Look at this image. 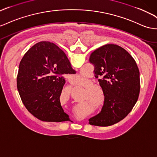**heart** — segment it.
<instances>
[{
	"instance_id": "b5f03b06",
	"label": "heart",
	"mask_w": 157,
	"mask_h": 157,
	"mask_svg": "<svg viewBox=\"0 0 157 157\" xmlns=\"http://www.w3.org/2000/svg\"><path fill=\"white\" fill-rule=\"evenodd\" d=\"M78 81H77V84H76V85H77V86H78ZM91 98L93 99V100H96V97H94V96H93V97H91Z\"/></svg>"
}]
</instances>
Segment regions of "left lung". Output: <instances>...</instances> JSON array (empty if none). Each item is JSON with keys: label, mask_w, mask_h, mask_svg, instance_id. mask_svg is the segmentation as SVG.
Listing matches in <instances>:
<instances>
[{"label": "left lung", "mask_w": 157, "mask_h": 157, "mask_svg": "<svg viewBox=\"0 0 157 157\" xmlns=\"http://www.w3.org/2000/svg\"><path fill=\"white\" fill-rule=\"evenodd\" d=\"M89 61L94 65L104 94L101 112L89 120L92 125L116 124L128 115L140 92V73L132 56L115 44H106L93 52Z\"/></svg>", "instance_id": "obj_1"}]
</instances>
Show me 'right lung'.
Wrapping results in <instances>:
<instances>
[{
	"instance_id": "1",
	"label": "right lung",
	"mask_w": 157,
	"mask_h": 157,
	"mask_svg": "<svg viewBox=\"0 0 157 157\" xmlns=\"http://www.w3.org/2000/svg\"><path fill=\"white\" fill-rule=\"evenodd\" d=\"M63 51L49 41L37 43L25 53L19 65L17 88L24 106L38 120H70L60 96L65 75L75 74Z\"/></svg>"
}]
</instances>
